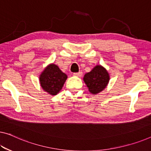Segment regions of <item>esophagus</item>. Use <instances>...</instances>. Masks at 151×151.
<instances>
[{"instance_id": "esophagus-1", "label": "esophagus", "mask_w": 151, "mask_h": 151, "mask_svg": "<svg viewBox=\"0 0 151 151\" xmlns=\"http://www.w3.org/2000/svg\"><path fill=\"white\" fill-rule=\"evenodd\" d=\"M73 75L74 76H77V77H80V76H82V71H80V72H78V73H74Z\"/></svg>"}]
</instances>
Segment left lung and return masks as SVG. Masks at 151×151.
Instances as JSON below:
<instances>
[{
	"instance_id": "left-lung-1",
	"label": "left lung",
	"mask_w": 151,
	"mask_h": 151,
	"mask_svg": "<svg viewBox=\"0 0 151 151\" xmlns=\"http://www.w3.org/2000/svg\"><path fill=\"white\" fill-rule=\"evenodd\" d=\"M89 92L92 94H97L107 86L110 76L106 69L101 65H97L83 78Z\"/></svg>"
}]
</instances>
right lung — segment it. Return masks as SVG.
<instances>
[{"label":"right lung","mask_w":151,"mask_h":151,"mask_svg":"<svg viewBox=\"0 0 151 151\" xmlns=\"http://www.w3.org/2000/svg\"><path fill=\"white\" fill-rule=\"evenodd\" d=\"M67 79L68 76L54 63L46 66L39 76L42 88L52 96L61 91Z\"/></svg>","instance_id":"add662e5"}]
</instances>
